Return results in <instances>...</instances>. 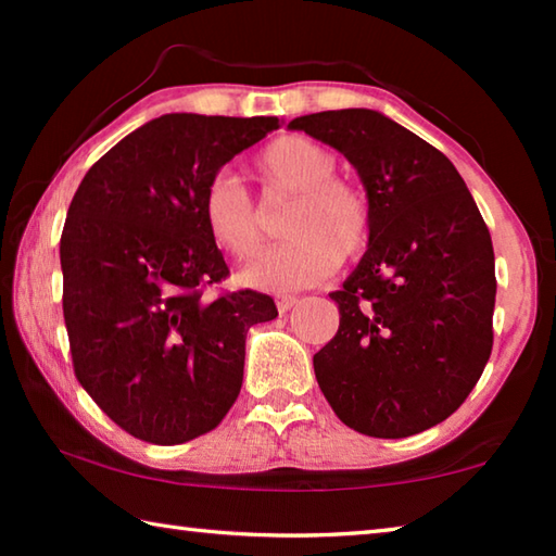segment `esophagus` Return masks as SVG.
<instances>
[{"label": "esophagus", "instance_id": "esophagus-1", "mask_svg": "<svg viewBox=\"0 0 556 556\" xmlns=\"http://www.w3.org/2000/svg\"><path fill=\"white\" fill-rule=\"evenodd\" d=\"M296 296L294 294H277V308H279V314H287L291 306L296 304Z\"/></svg>", "mask_w": 556, "mask_h": 556}]
</instances>
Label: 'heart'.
<instances>
[{
    "instance_id": "heart-1",
    "label": "heart",
    "mask_w": 556,
    "mask_h": 556,
    "mask_svg": "<svg viewBox=\"0 0 556 556\" xmlns=\"http://www.w3.org/2000/svg\"><path fill=\"white\" fill-rule=\"evenodd\" d=\"M336 154L314 139L285 135L255 156V174L267 188L294 193L281 225L289 238L242 269L250 287L294 291L331 277L343 260L361 257L372 240V205L361 186L336 176ZM201 215L211 240L235 260H252L265 242L260 211L228 172L203 191Z\"/></svg>"
}]
</instances>
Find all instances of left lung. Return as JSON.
Segmentation results:
<instances>
[{"label": "left lung", "mask_w": 556, "mask_h": 556, "mask_svg": "<svg viewBox=\"0 0 556 556\" xmlns=\"http://www.w3.org/2000/svg\"><path fill=\"white\" fill-rule=\"evenodd\" d=\"M355 166L372 240L331 299L338 333L314 372L338 419L402 439L451 417L493 351L495 255L473 195L448 159L375 110L289 122Z\"/></svg>", "instance_id": "8db88e82"}]
</instances>
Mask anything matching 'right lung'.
<instances>
[{
	"instance_id": "right-lung-1",
	"label": "right lung",
	"mask_w": 556,
	"mask_h": 556,
	"mask_svg": "<svg viewBox=\"0 0 556 556\" xmlns=\"http://www.w3.org/2000/svg\"><path fill=\"white\" fill-rule=\"evenodd\" d=\"M271 129L277 117L162 115L98 159L71 201L61 269L75 378L149 444L218 427L242 388L250 326L277 316L252 289L203 296L230 275L201 215L205 186Z\"/></svg>"
}]
</instances>
